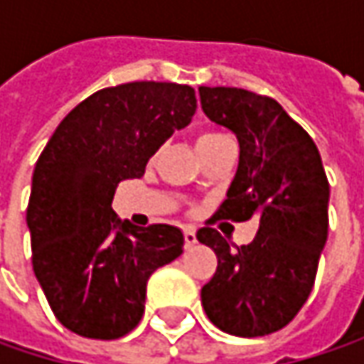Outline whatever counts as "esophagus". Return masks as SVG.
<instances>
[{
	"mask_svg": "<svg viewBox=\"0 0 364 364\" xmlns=\"http://www.w3.org/2000/svg\"><path fill=\"white\" fill-rule=\"evenodd\" d=\"M184 243H186V247H192L196 243V231L192 227H184Z\"/></svg>",
	"mask_w": 364,
	"mask_h": 364,
	"instance_id": "obj_1",
	"label": "esophagus"
}]
</instances>
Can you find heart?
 I'll list each match as a JSON object with an SVG mask.
<instances>
[{
    "instance_id": "1",
    "label": "heart",
    "mask_w": 364,
    "mask_h": 364,
    "mask_svg": "<svg viewBox=\"0 0 364 364\" xmlns=\"http://www.w3.org/2000/svg\"><path fill=\"white\" fill-rule=\"evenodd\" d=\"M227 141H231V139L225 133L206 129V132H200L196 135V149H198V154H204V151H210V149L223 146Z\"/></svg>"
}]
</instances>
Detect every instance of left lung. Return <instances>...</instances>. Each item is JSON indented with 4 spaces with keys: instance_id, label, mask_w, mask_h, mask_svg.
<instances>
[{
    "instance_id": "1",
    "label": "left lung",
    "mask_w": 364,
    "mask_h": 364,
    "mask_svg": "<svg viewBox=\"0 0 364 364\" xmlns=\"http://www.w3.org/2000/svg\"><path fill=\"white\" fill-rule=\"evenodd\" d=\"M203 111L239 139V168L217 218H259L249 245L229 243L217 229L196 232L217 253L204 284L208 320L235 336H265L287 326L306 304L328 237L330 184L318 147L272 97L200 87Z\"/></svg>"
}]
</instances>
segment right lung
<instances>
[{
  "instance_id": "1",
  "label": "right lung",
  "mask_w": 364,
  "mask_h": 364,
  "mask_svg": "<svg viewBox=\"0 0 364 364\" xmlns=\"http://www.w3.org/2000/svg\"><path fill=\"white\" fill-rule=\"evenodd\" d=\"M194 111L188 85L107 87L78 103L40 154L26 220L36 277L64 328L97 341L125 336L144 316L149 275L182 253L180 229L121 223L111 203L121 180L141 178Z\"/></svg>"
}]
</instances>
